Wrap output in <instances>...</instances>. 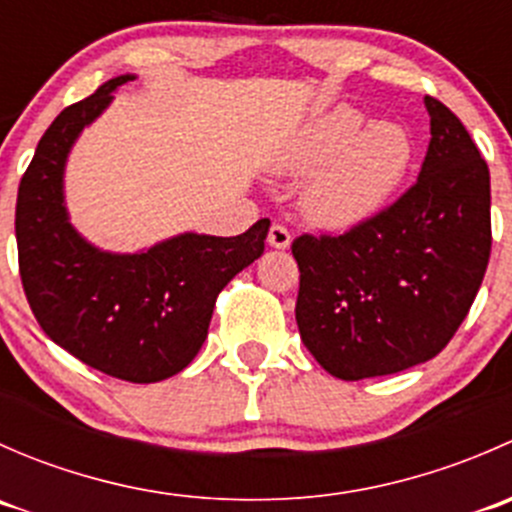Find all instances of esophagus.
Returning a JSON list of instances; mask_svg holds the SVG:
<instances>
[{
	"instance_id": "esophagus-1",
	"label": "esophagus",
	"mask_w": 512,
	"mask_h": 512,
	"mask_svg": "<svg viewBox=\"0 0 512 512\" xmlns=\"http://www.w3.org/2000/svg\"><path fill=\"white\" fill-rule=\"evenodd\" d=\"M267 242H270V247H277V250H287L289 242H292V235H289L285 225L275 223L270 227V232H267Z\"/></svg>"
}]
</instances>
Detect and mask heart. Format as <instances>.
Returning <instances> with one entry per match:
<instances>
[{
  "mask_svg": "<svg viewBox=\"0 0 512 512\" xmlns=\"http://www.w3.org/2000/svg\"><path fill=\"white\" fill-rule=\"evenodd\" d=\"M411 165L414 138L401 123H371L347 103L304 123L280 160L285 173H312L299 208L309 223L329 230H349L376 218L401 190Z\"/></svg>",
  "mask_w": 512,
  "mask_h": 512,
  "instance_id": "b5f03b06",
  "label": "heart"
}]
</instances>
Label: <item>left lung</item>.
I'll return each instance as SVG.
<instances>
[{
    "mask_svg": "<svg viewBox=\"0 0 512 512\" xmlns=\"http://www.w3.org/2000/svg\"><path fill=\"white\" fill-rule=\"evenodd\" d=\"M418 180L344 235H299L294 317L304 347L342 381L433 359L458 332L490 257V173L456 113L433 96Z\"/></svg>",
    "mask_w": 512,
    "mask_h": 512,
    "instance_id": "1",
    "label": "left lung"
}]
</instances>
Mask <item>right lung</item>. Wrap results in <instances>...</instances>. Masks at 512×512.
Returning a JSON list of instances; mask_svg holds the SVG:
<instances>
[{
  "label": "right lung",
  "mask_w": 512,
  "mask_h": 512,
  "mask_svg": "<svg viewBox=\"0 0 512 512\" xmlns=\"http://www.w3.org/2000/svg\"><path fill=\"white\" fill-rule=\"evenodd\" d=\"M133 79L116 76L54 118L19 183L14 227L24 294L46 337L103 374L153 384L200 352L215 299L265 252L270 220L235 237L185 232L136 255L98 250L71 227L64 205L71 146Z\"/></svg>",
  "instance_id": "1"
}]
</instances>
